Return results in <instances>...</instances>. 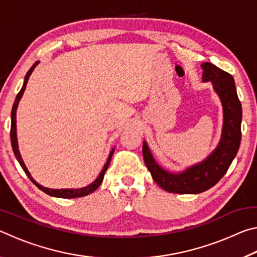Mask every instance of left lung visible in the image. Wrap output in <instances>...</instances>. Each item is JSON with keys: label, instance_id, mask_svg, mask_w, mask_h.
<instances>
[{"label": "left lung", "instance_id": "obj_1", "mask_svg": "<svg viewBox=\"0 0 257 257\" xmlns=\"http://www.w3.org/2000/svg\"><path fill=\"white\" fill-rule=\"evenodd\" d=\"M202 69L203 81L212 82L213 89L222 103V134L216 149L202 162L182 172L173 173L164 170L156 162L147 143L143 142V156L152 178L169 193L198 194L210 189L228 171L240 145L242 111L232 76L210 62H204Z\"/></svg>", "mask_w": 257, "mask_h": 257}]
</instances>
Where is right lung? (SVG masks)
Segmentation results:
<instances>
[{"label": "right lung", "instance_id": "obj_1", "mask_svg": "<svg viewBox=\"0 0 257 257\" xmlns=\"http://www.w3.org/2000/svg\"><path fill=\"white\" fill-rule=\"evenodd\" d=\"M37 64H38V61H37V62H35L33 64V67L29 69V71L27 72V75H26V77H25L24 85H23V87H21V89H20V92L18 93V95H17L16 101L14 103V106H12V111H11V130H10L12 150H14V153L16 155L17 160H18V162L20 163L21 168L24 169L25 173L28 176L29 179L32 180V182H33L34 185H36L38 188H40L42 191H44V193H46L47 195H50V196H53V197H60V198H76V197L86 196V195H89L90 193H93V191L96 190L98 187H99V185L102 184L104 175H105V172H106L107 168H108V164H110V161H111V158H112V155H113V152H114V149L111 151V153H110V155H108L105 165H104V168L102 169L101 173H99L98 177L96 178V179H95V181L92 182V184L88 185V186L82 187V188H77V189H51V188H46V187H43L42 185H40V184H38V182H36V181L34 180V178L29 173L28 169L25 165L24 161H23V158H21V155H20L19 147H18V139H17V125H16L17 124V119H16L17 108H18V104H19L20 98L23 97V95H24V92H25V89H26V85H27L29 77H30V75H32V72L34 71V69L36 68Z\"/></svg>", "mask_w": 257, "mask_h": 257}]
</instances>
